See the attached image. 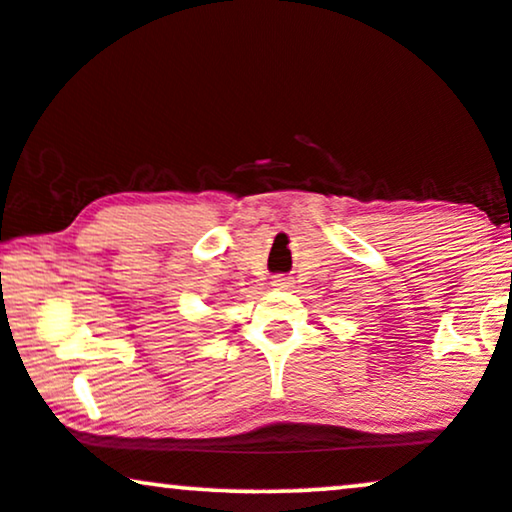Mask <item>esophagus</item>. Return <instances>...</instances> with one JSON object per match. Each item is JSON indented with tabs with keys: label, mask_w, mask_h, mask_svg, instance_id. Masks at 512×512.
<instances>
[{
	"label": "esophagus",
	"mask_w": 512,
	"mask_h": 512,
	"mask_svg": "<svg viewBox=\"0 0 512 512\" xmlns=\"http://www.w3.org/2000/svg\"><path fill=\"white\" fill-rule=\"evenodd\" d=\"M271 286H274L276 290H290V288H293V278H290V276H274Z\"/></svg>",
	"instance_id": "34e87169"
}]
</instances>
